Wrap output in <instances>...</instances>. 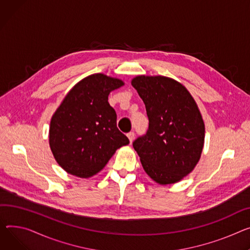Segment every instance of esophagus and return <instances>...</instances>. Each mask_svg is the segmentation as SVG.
<instances>
[{
    "mask_svg": "<svg viewBox=\"0 0 250 250\" xmlns=\"http://www.w3.org/2000/svg\"><path fill=\"white\" fill-rule=\"evenodd\" d=\"M127 138H128L129 142L132 143V141L135 140V132H134V131H129L128 134H127Z\"/></svg>",
    "mask_w": 250,
    "mask_h": 250,
    "instance_id": "34e87169",
    "label": "esophagus"
}]
</instances>
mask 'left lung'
Instances as JSON below:
<instances>
[{
    "instance_id": "1",
    "label": "left lung",
    "mask_w": 250,
    "mask_h": 250,
    "mask_svg": "<svg viewBox=\"0 0 250 250\" xmlns=\"http://www.w3.org/2000/svg\"><path fill=\"white\" fill-rule=\"evenodd\" d=\"M134 86L146 105L148 127L132 143L146 173L159 184L186 177L200 159L205 126L189 91L165 76H137Z\"/></svg>"
}]
</instances>
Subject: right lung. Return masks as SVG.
Here are the masks:
<instances>
[{
	"instance_id": "1",
	"label": "right lung",
	"mask_w": 250,
	"mask_h": 250,
	"mask_svg": "<svg viewBox=\"0 0 250 250\" xmlns=\"http://www.w3.org/2000/svg\"><path fill=\"white\" fill-rule=\"evenodd\" d=\"M123 85L120 79L92 74L77 83L53 114L49 144L67 173L89 178L104 168L116 149L129 144L108 104L109 92Z\"/></svg>"
}]
</instances>
